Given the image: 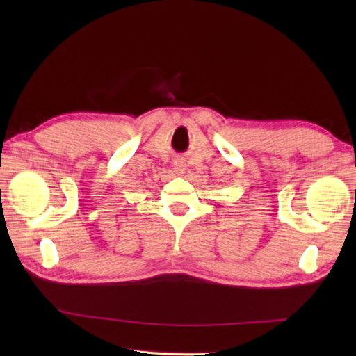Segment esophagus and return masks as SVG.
<instances>
[{"mask_svg":"<svg viewBox=\"0 0 356 356\" xmlns=\"http://www.w3.org/2000/svg\"><path fill=\"white\" fill-rule=\"evenodd\" d=\"M185 170H186V166H185L184 162H177V163H176V171H177V174H184Z\"/></svg>","mask_w":356,"mask_h":356,"instance_id":"34e87169","label":"esophagus"}]
</instances>
